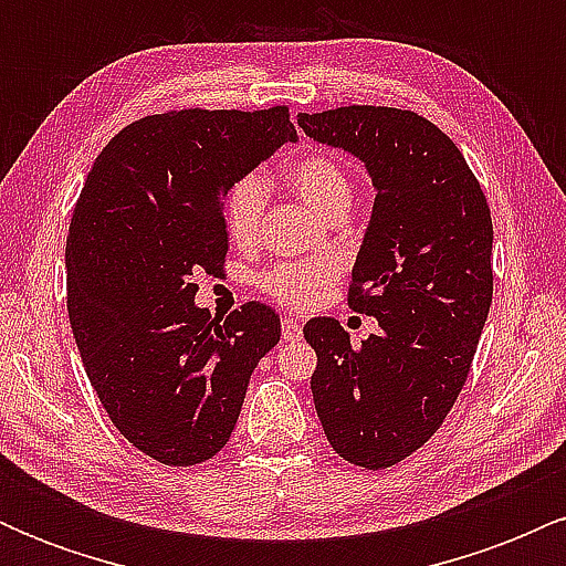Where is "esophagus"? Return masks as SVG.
<instances>
[{"label": "esophagus", "instance_id": "1", "mask_svg": "<svg viewBox=\"0 0 566 566\" xmlns=\"http://www.w3.org/2000/svg\"><path fill=\"white\" fill-rule=\"evenodd\" d=\"M282 337L284 340H297V337H301V319H295V316H284Z\"/></svg>", "mask_w": 566, "mask_h": 566}]
</instances>
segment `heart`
<instances>
[{"label": "heart", "instance_id": "1", "mask_svg": "<svg viewBox=\"0 0 566 566\" xmlns=\"http://www.w3.org/2000/svg\"><path fill=\"white\" fill-rule=\"evenodd\" d=\"M284 184L324 218L346 216L354 201V180L348 167L327 151H308L284 167ZM265 207L261 175H244L229 188L223 201V229L237 247L255 244ZM340 265L333 258L276 263L258 276V287L287 308H305L319 297L322 287L337 276Z\"/></svg>", "mask_w": 566, "mask_h": 566}]
</instances>
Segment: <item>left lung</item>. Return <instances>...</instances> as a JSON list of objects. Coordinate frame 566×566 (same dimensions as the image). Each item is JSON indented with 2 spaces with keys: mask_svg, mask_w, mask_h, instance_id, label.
Returning <instances> with one entry per match:
<instances>
[{
  "mask_svg": "<svg viewBox=\"0 0 566 566\" xmlns=\"http://www.w3.org/2000/svg\"><path fill=\"white\" fill-rule=\"evenodd\" d=\"M308 138L367 165L378 188L348 305L380 333L350 346L340 322L311 319V375L327 441L380 471L426 444L471 373L492 303V216L460 148L426 116L391 106L301 114Z\"/></svg>",
  "mask_w": 566,
  "mask_h": 566,
  "instance_id": "obj_1",
  "label": "left lung"
}]
</instances>
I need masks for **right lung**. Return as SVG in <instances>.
I'll use <instances>...</instances> for the list:
<instances>
[{
  "label": "right lung",
  "mask_w": 566,
  "mask_h": 566,
  "mask_svg": "<svg viewBox=\"0 0 566 566\" xmlns=\"http://www.w3.org/2000/svg\"><path fill=\"white\" fill-rule=\"evenodd\" d=\"M295 135L287 106L151 114L119 129L84 180L66 239L69 322L112 423L159 463L223 450L252 369L279 343L274 308L212 319L191 276L226 263L229 188Z\"/></svg>",
  "instance_id": "1"
}]
</instances>
